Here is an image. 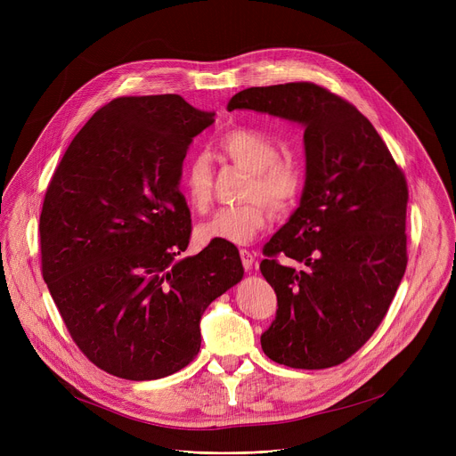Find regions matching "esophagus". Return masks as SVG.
Listing matches in <instances>:
<instances>
[{
	"label": "esophagus",
	"instance_id": "obj_1",
	"mask_svg": "<svg viewBox=\"0 0 456 456\" xmlns=\"http://www.w3.org/2000/svg\"><path fill=\"white\" fill-rule=\"evenodd\" d=\"M240 257H241V264H243L245 271H248L252 267V264H254V254L250 250H247V248H240Z\"/></svg>",
	"mask_w": 456,
	"mask_h": 456
}]
</instances>
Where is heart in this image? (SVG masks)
Instances as JSON below:
<instances>
[{"label":"heart","instance_id":"1","mask_svg":"<svg viewBox=\"0 0 456 456\" xmlns=\"http://www.w3.org/2000/svg\"><path fill=\"white\" fill-rule=\"evenodd\" d=\"M222 153L241 169L248 171L241 200L245 204L218 209L211 220L199 227L204 241H225L245 245L262 232L269 222V211L287 213L297 200L303 176L301 169L280 159L273 139L254 129H231L218 142ZM180 189L191 209L206 213L213 200V167L206 153H194L183 166Z\"/></svg>","mask_w":456,"mask_h":456}]
</instances>
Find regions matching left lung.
<instances>
[{
  "mask_svg": "<svg viewBox=\"0 0 456 456\" xmlns=\"http://www.w3.org/2000/svg\"><path fill=\"white\" fill-rule=\"evenodd\" d=\"M227 110L305 127L301 202L265 245L259 265L278 297L262 348L290 368L338 366L373 336L404 276V173L355 106L314 83L247 88ZM278 253L302 269L281 266Z\"/></svg>",
  "mask_w": 456,
  "mask_h": 456,
  "instance_id": "left-lung-1",
  "label": "left lung"
}]
</instances>
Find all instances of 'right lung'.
<instances>
[{"mask_svg":"<svg viewBox=\"0 0 456 456\" xmlns=\"http://www.w3.org/2000/svg\"><path fill=\"white\" fill-rule=\"evenodd\" d=\"M213 111L180 95L118 97L70 142L39 218L43 278L79 350L127 380L167 377L199 354L206 308L243 278L232 243L189 245L180 192L189 144Z\"/></svg>","mask_w":456,"mask_h":456,"instance_id":"add662e5","label":"right lung"}]
</instances>
